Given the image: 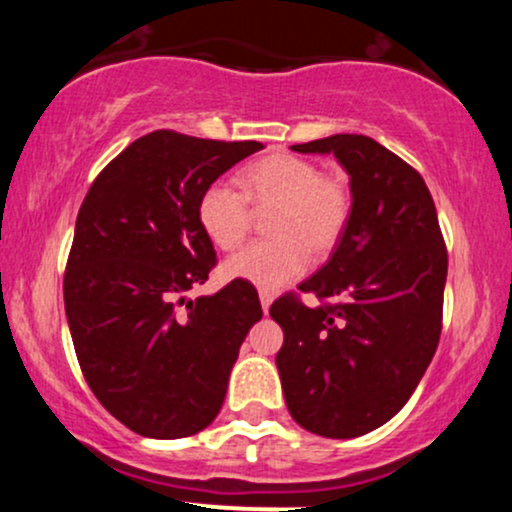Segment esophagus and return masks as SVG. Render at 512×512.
Returning a JSON list of instances; mask_svg holds the SVG:
<instances>
[{"label": "esophagus", "mask_w": 512, "mask_h": 512, "mask_svg": "<svg viewBox=\"0 0 512 512\" xmlns=\"http://www.w3.org/2000/svg\"><path fill=\"white\" fill-rule=\"evenodd\" d=\"M260 303H262L264 315H267V313H269V305H272V293H269V291H260Z\"/></svg>", "instance_id": "esophagus-1"}]
</instances>
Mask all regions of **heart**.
<instances>
[{
    "mask_svg": "<svg viewBox=\"0 0 512 512\" xmlns=\"http://www.w3.org/2000/svg\"><path fill=\"white\" fill-rule=\"evenodd\" d=\"M243 192L216 180L199 195L197 219L216 248L233 250L243 243L255 209L269 214V240H257L223 264L231 279L274 291L305 272L310 252L327 257L342 243L351 221V187L337 175H322L317 163L293 154H272L240 175Z\"/></svg>",
    "mask_w": 512,
    "mask_h": 512,
    "instance_id": "obj_1",
    "label": "heart"
}]
</instances>
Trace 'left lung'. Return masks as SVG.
Segmentation results:
<instances>
[{"label": "left lung", "mask_w": 512, "mask_h": 512, "mask_svg": "<svg viewBox=\"0 0 512 512\" xmlns=\"http://www.w3.org/2000/svg\"><path fill=\"white\" fill-rule=\"evenodd\" d=\"M334 154L351 178V221L330 262L276 298L286 407L325 438H356L407 404L438 349L448 250L424 178L363 134L291 146Z\"/></svg>", "instance_id": "left-lung-1"}]
</instances>
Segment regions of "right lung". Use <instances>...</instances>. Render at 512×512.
Listing matches in <instances>:
<instances>
[{
	"mask_svg": "<svg viewBox=\"0 0 512 512\" xmlns=\"http://www.w3.org/2000/svg\"><path fill=\"white\" fill-rule=\"evenodd\" d=\"M260 142H216L173 129L139 137L93 180L76 216L64 310L81 373L120 424L185 438L221 411L245 334L262 317L255 286L233 279L187 301L216 250L197 202Z\"/></svg>",
	"mask_w": 512,
	"mask_h": 512,
	"instance_id": "add662e5",
	"label": "right lung"
}]
</instances>
